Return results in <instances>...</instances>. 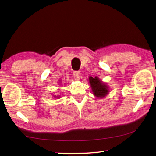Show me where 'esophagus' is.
<instances>
[{
	"label": "esophagus",
	"mask_w": 156,
	"mask_h": 156,
	"mask_svg": "<svg viewBox=\"0 0 156 156\" xmlns=\"http://www.w3.org/2000/svg\"><path fill=\"white\" fill-rule=\"evenodd\" d=\"M80 75H81L80 71H75L74 73H73V76H74V78L75 80H79V79H80Z\"/></svg>",
	"instance_id": "esophagus-1"
}]
</instances>
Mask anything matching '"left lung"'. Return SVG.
<instances>
[{"label":"left lung","instance_id":"obj_1","mask_svg":"<svg viewBox=\"0 0 156 156\" xmlns=\"http://www.w3.org/2000/svg\"><path fill=\"white\" fill-rule=\"evenodd\" d=\"M90 86L92 87L93 94L97 97H103L107 94V86L105 84L102 83L98 77H92L89 79Z\"/></svg>","mask_w":156,"mask_h":156}]
</instances>
